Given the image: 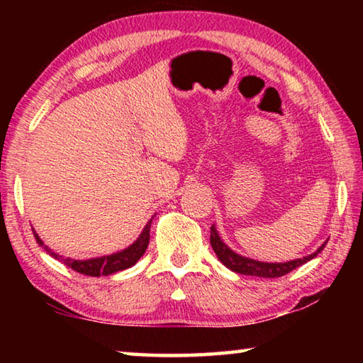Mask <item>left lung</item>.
Here are the masks:
<instances>
[{"label": "left lung", "mask_w": 363, "mask_h": 363, "mask_svg": "<svg viewBox=\"0 0 363 363\" xmlns=\"http://www.w3.org/2000/svg\"><path fill=\"white\" fill-rule=\"evenodd\" d=\"M210 242H211L214 253H216V256H218V259L223 262L227 269H230L232 272L243 274V275H255V277H264V279L281 277V275L291 272V270H294L299 266H303V264H306L307 261L314 259V257L325 248V245H327V242L322 243L320 247L317 248V251H314V253L303 256V257H298V259H291L286 262H264V261L251 259V257L242 256V255L235 253L233 250H230L223 242V238L219 237V233L214 225H211Z\"/></svg>", "instance_id": "8db88e82"}]
</instances>
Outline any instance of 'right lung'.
<instances>
[{"instance_id": "obj_1", "label": "right lung", "mask_w": 363, "mask_h": 363, "mask_svg": "<svg viewBox=\"0 0 363 363\" xmlns=\"http://www.w3.org/2000/svg\"><path fill=\"white\" fill-rule=\"evenodd\" d=\"M152 219L145 224L143 232H140V235L138 237V240L133 242L128 248L116 251V253H112V255L91 257V259H73V257H65L62 255L56 253V251H52L49 247H46L35 230H33V235L36 238V243L45 248L46 253L49 256H52L54 259L60 261L62 264H65L67 267L77 270V272L83 275H89V277H101V275H110V274L120 272V270L130 269L140 259V256L145 253L147 247H149Z\"/></svg>"}]
</instances>
